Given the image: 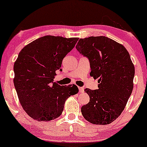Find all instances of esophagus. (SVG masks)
Segmentation results:
<instances>
[{
  "label": "esophagus",
  "instance_id": "esophagus-1",
  "mask_svg": "<svg viewBox=\"0 0 147 147\" xmlns=\"http://www.w3.org/2000/svg\"><path fill=\"white\" fill-rule=\"evenodd\" d=\"M79 92H80V93H83V92H84V88L83 87H79Z\"/></svg>",
  "mask_w": 147,
  "mask_h": 147
}]
</instances>
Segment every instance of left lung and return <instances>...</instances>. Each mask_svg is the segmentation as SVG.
I'll return each mask as SVG.
<instances>
[{"label": "left lung", "instance_id": "obj_1", "mask_svg": "<svg viewBox=\"0 0 147 147\" xmlns=\"http://www.w3.org/2000/svg\"><path fill=\"white\" fill-rule=\"evenodd\" d=\"M76 48L90 62V75L98 79V89L85 91L90 102L82 107L89 122L105 125L115 120L126 105L133 88L134 65L122 45L106 36L80 38Z\"/></svg>", "mask_w": 147, "mask_h": 147}]
</instances>
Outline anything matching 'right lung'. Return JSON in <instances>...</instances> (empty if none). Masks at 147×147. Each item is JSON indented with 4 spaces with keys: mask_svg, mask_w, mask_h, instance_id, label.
<instances>
[{
    "mask_svg": "<svg viewBox=\"0 0 147 147\" xmlns=\"http://www.w3.org/2000/svg\"><path fill=\"white\" fill-rule=\"evenodd\" d=\"M78 38L45 36L21 50L14 65V84L23 110L37 121L59 117L65 101L78 92L75 85L53 82L56 71H61L62 60L73 49Z\"/></svg>",
    "mask_w": 147,
    "mask_h": 147,
    "instance_id": "right-lung-1",
    "label": "right lung"
}]
</instances>
